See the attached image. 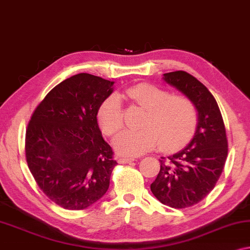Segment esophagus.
I'll return each mask as SVG.
<instances>
[{
  "label": "esophagus",
  "instance_id": "esophagus-1",
  "mask_svg": "<svg viewBox=\"0 0 250 250\" xmlns=\"http://www.w3.org/2000/svg\"><path fill=\"white\" fill-rule=\"evenodd\" d=\"M135 161V158H125V157H119L118 158V163L120 164H128Z\"/></svg>",
  "mask_w": 250,
  "mask_h": 250
}]
</instances>
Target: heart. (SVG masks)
Masks as SVG:
<instances>
[{"mask_svg": "<svg viewBox=\"0 0 250 250\" xmlns=\"http://www.w3.org/2000/svg\"><path fill=\"white\" fill-rule=\"evenodd\" d=\"M126 95L146 111L138 130H125L114 139L119 155L133 157L156 145L165 151L182 148L192 139L197 125V111L193 102L183 95H170L156 85L140 83L126 89ZM100 128L106 136H114L125 124V113L118 96L107 98L98 111Z\"/></svg>", "mask_w": 250, "mask_h": 250, "instance_id": "1", "label": "heart"}]
</instances>
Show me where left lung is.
<instances>
[{
  "mask_svg": "<svg viewBox=\"0 0 250 250\" xmlns=\"http://www.w3.org/2000/svg\"><path fill=\"white\" fill-rule=\"evenodd\" d=\"M163 80L193 102L197 125L188 146L159 159L161 170L150 189L165 206L184 208L199 203L213 189L228 156V140L218 103L200 81L183 70L164 74Z\"/></svg>",
  "mask_w": 250,
  "mask_h": 250,
  "instance_id": "obj_1",
  "label": "left lung"
}]
</instances>
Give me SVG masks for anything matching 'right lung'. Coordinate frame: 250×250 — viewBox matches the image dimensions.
<instances>
[{
    "label": "right lung",
    "instance_id": "right-lung-1",
    "mask_svg": "<svg viewBox=\"0 0 250 250\" xmlns=\"http://www.w3.org/2000/svg\"><path fill=\"white\" fill-rule=\"evenodd\" d=\"M114 82L81 73L55 86L25 133V157L37 184L66 210H84L105 194L117 165L98 125Z\"/></svg>",
    "mask_w": 250,
    "mask_h": 250
}]
</instances>
